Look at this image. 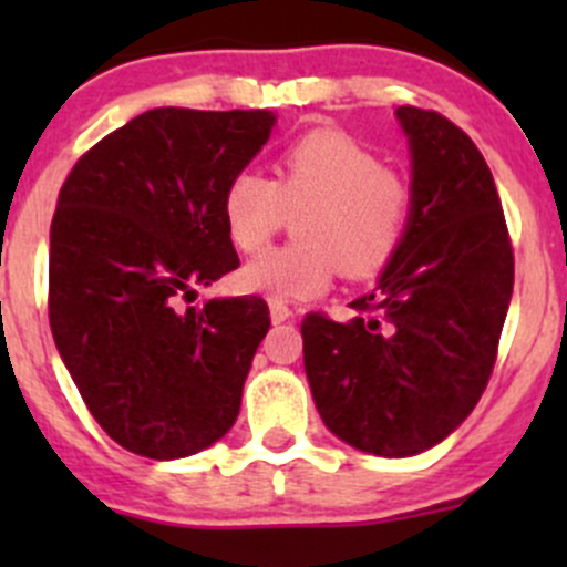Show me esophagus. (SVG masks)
Instances as JSON below:
<instances>
[{
	"instance_id": "esophagus-1",
	"label": "esophagus",
	"mask_w": 567,
	"mask_h": 567,
	"mask_svg": "<svg viewBox=\"0 0 567 567\" xmlns=\"http://www.w3.org/2000/svg\"><path fill=\"white\" fill-rule=\"evenodd\" d=\"M268 310H271L274 323H285V320H290V316H293V312H290V307L285 305L282 299H277V296H271V299H268Z\"/></svg>"
}]
</instances>
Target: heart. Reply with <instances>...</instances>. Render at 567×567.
<instances>
[{
	"mask_svg": "<svg viewBox=\"0 0 567 567\" xmlns=\"http://www.w3.org/2000/svg\"><path fill=\"white\" fill-rule=\"evenodd\" d=\"M288 216H299V241L247 262L241 285L277 299H312L337 271L370 279L390 266L414 219V188L348 134L318 128L288 145L274 181L244 169L221 197L225 230L244 255L266 247Z\"/></svg>",
	"mask_w": 567,
	"mask_h": 567,
	"instance_id": "obj_1",
	"label": "heart"
}]
</instances>
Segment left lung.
I'll return each instance as SVG.
<instances>
[{"label": "left lung", "instance_id": "8db88e82", "mask_svg": "<svg viewBox=\"0 0 567 567\" xmlns=\"http://www.w3.org/2000/svg\"><path fill=\"white\" fill-rule=\"evenodd\" d=\"M414 219L357 318L310 312L305 370L320 420L362 453L405 458L472 414L513 296V247L494 175L444 114L400 106Z\"/></svg>", "mask_w": 567, "mask_h": 567}]
</instances>
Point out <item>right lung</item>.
<instances>
[{
  "mask_svg": "<svg viewBox=\"0 0 567 567\" xmlns=\"http://www.w3.org/2000/svg\"><path fill=\"white\" fill-rule=\"evenodd\" d=\"M274 120L266 109H151L90 147L62 183L51 334L90 414L128 453L186 458L236 422L268 305L186 301L238 268L221 197Z\"/></svg>",
  "mask_w": 567,
  "mask_h": 567,
  "instance_id": "obj_1",
  "label": "right lung"
}]
</instances>
